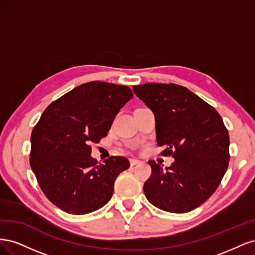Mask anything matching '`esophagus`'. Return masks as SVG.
Instances as JSON below:
<instances>
[{"mask_svg": "<svg viewBox=\"0 0 255 255\" xmlns=\"http://www.w3.org/2000/svg\"><path fill=\"white\" fill-rule=\"evenodd\" d=\"M140 163H141V161L139 159H136V158H130L129 159L130 166H135V165H138V164H140Z\"/></svg>", "mask_w": 255, "mask_h": 255, "instance_id": "esophagus-1", "label": "esophagus"}]
</instances>
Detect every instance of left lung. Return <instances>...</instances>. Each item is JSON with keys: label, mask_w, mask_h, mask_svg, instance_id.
I'll return each mask as SVG.
<instances>
[{"label": "left lung", "mask_w": 255, "mask_h": 255, "mask_svg": "<svg viewBox=\"0 0 255 255\" xmlns=\"http://www.w3.org/2000/svg\"><path fill=\"white\" fill-rule=\"evenodd\" d=\"M155 116L156 140L172 156L170 167L149 160L143 185L149 202L170 213H187L204 203L225 175L230 160L229 132L218 112L186 87L148 83L133 86Z\"/></svg>", "instance_id": "left-lung-1"}]
</instances>
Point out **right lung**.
<instances>
[{"label": "right lung", "mask_w": 255, "mask_h": 255, "mask_svg": "<svg viewBox=\"0 0 255 255\" xmlns=\"http://www.w3.org/2000/svg\"><path fill=\"white\" fill-rule=\"evenodd\" d=\"M132 97L128 86L94 81L67 92L41 115L30 136L29 164L45 197L60 210L84 215L111 200L115 181L129 161L111 156L98 164L91 143L107 136Z\"/></svg>", "instance_id": "right-lung-1"}]
</instances>
